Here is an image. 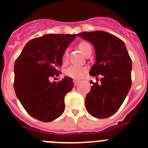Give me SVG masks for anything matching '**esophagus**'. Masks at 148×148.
<instances>
[{
	"mask_svg": "<svg viewBox=\"0 0 148 148\" xmlns=\"http://www.w3.org/2000/svg\"><path fill=\"white\" fill-rule=\"evenodd\" d=\"M79 82V80L78 79H73V83H74V85H77V84Z\"/></svg>",
	"mask_w": 148,
	"mask_h": 148,
	"instance_id": "esophagus-1",
	"label": "esophagus"
}]
</instances>
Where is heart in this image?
<instances>
[{"label": "heart", "mask_w": 148, "mask_h": 148, "mask_svg": "<svg viewBox=\"0 0 148 148\" xmlns=\"http://www.w3.org/2000/svg\"><path fill=\"white\" fill-rule=\"evenodd\" d=\"M78 48L82 51V53H84L87 47H90V44L88 43L85 42V41H82L78 44ZM68 60V50H66L64 52L62 56V61L64 63H66ZM87 72V68L84 66H77V65H72V66H69L66 70V75L69 77H71L73 78H80L83 76Z\"/></svg>", "instance_id": "1"}]
</instances>
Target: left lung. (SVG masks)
<instances>
[{
    "instance_id": "1",
    "label": "left lung",
    "mask_w": 148,
    "mask_h": 148,
    "mask_svg": "<svg viewBox=\"0 0 148 148\" xmlns=\"http://www.w3.org/2000/svg\"><path fill=\"white\" fill-rule=\"evenodd\" d=\"M78 36L90 41L95 52V62L90 75H101V84L90 82L91 90L85 99L87 111L98 119L114 114L124 102L131 87L132 61L125 43L104 31L84 32Z\"/></svg>"
}]
</instances>
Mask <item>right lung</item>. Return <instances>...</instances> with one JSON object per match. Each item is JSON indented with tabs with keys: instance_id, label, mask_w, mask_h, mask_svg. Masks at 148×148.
<instances>
[{
	"instance_id": "1",
	"label": "right lung",
	"mask_w": 148,
	"mask_h": 148,
	"mask_svg": "<svg viewBox=\"0 0 148 148\" xmlns=\"http://www.w3.org/2000/svg\"><path fill=\"white\" fill-rule=\"evenodd\" d=\"M76 34H47L30 40L15 63L14 88L21 104L33 118L49 122L64 111V97L73 87V79L59 75L63 53Z\"/></svg>"
}]
</instances>
